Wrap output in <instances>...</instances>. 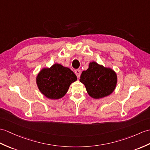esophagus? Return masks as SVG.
<instances>
[{
    "label": "esophagus",
    "instance_id": "34e87169",
    "mask_svg": "<svg viewBox=\"0 0 150 150\" xmlns=\"http://www.w3.org/2000/svg\"><path fill=\"white\" fill-rule=\"evenodd\" d=\"M75 74L76 75V76H77L78 78H79L80 76H81V71L79 69H76L75 70Z\"/></svg>",
    "mask_w": 150,
    "mask_h": 150
}]
</instances>
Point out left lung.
Returning <instances> with one entry per match:
<instances>
[{
  "mask_svg": "<svg viewBox=\"0 0 150 150\" xmlns=\"http://www.w3.org/2000/svg\"><path fill=\"white\" fill-rule=\"evenodd\" d=\"M80 81L85 85L90 96L99 99L113 92L116 86L117 75L112 69L92 62L89 68L82 71Z\"/></svg>",
  "mask_w": 150,
  "mask_h": 150,
  "instance_id": "1",
  "label": "left lung"
}]
</instances>
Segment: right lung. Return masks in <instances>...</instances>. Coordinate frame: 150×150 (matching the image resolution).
I'll return each mask as SVG.
<instances>
[{"instance_id": "obj_1", "label": "right lung", "mask_w": 150, "mask_h": 150, "mask_svg": "<svg viewBox=\"0 0 150 150\" xmlns=\"http://www.w3.org/2000/svg\"><path fill=\"white\" fill-rule=\"evenodd\" d=\"M76 76L70 69L55 64L50 68H44L38 74L36 82L40 91L50 99H59L67 93Z\"/></svg>"}]
</instances>
